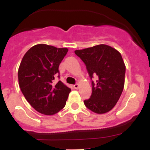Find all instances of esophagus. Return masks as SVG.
<instances>
[{"mask_svg": "<svg viewBox=\"0 0 150 150\" xmlns=\"http://www.w3.org/2000/svg\"><path fill=\"white\" fill-rule=\"evenodd\" d=\"M73 87H74V88H75V89H78V88H79V84L78 83H76V84H75L73 86Z\"/></svg>", "mask_w": 150, "mask_h": 150, "instance_id": "obj_1", "label": "esophagus"}]
</instances>
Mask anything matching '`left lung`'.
<instances>
[{
    "instance_id": "8db88e82",
    "label": "left lung",
    "mask_w": 150,
    "mask_h": 150,
    "mask_svg": "<svg viewBox=\"0 0 150 150\" xmlns=\"http://www.w3.org/2000/svg\"><path fill=\"white\" fill-rule=\"evenodd\" d=\"M75 54L86 66L91 79L97 75L96 83L92 81V93L84 101L86 107L97 114L108 112L120 99L125 83V65L120 53L115 48L100 44L81 50Z\"/></svg>"
}]
</instances>
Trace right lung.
Segmentation results:
<instances>
[{"label": "right lung", "mask_w": 150, "mask_h": 150, "mask_svg": "<svg viewBox=\"0 0 150 150\" xmlns=\"http://www.w3.org/2000/svg\"><path fill=\"white\" fill-rule=\"evenodd\" d=\"M67 51V48L38 44L27 51L21 62L19 87L30 105L41 114L52 115L65 106L71 89L60 81L55 84L54 80Z\"/></svg>", "instance_id": "obj_1"}]
</instances>
